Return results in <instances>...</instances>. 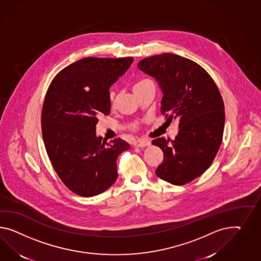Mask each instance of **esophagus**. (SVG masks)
<instances>
[{"label":"esophagus","instance_id":"1","mask_svg":"<svg viewBox=\"0 0 261 261\" xmlns=\"http://www.w3.org/2000/svg\"><path fill=\"white\" fill-rule=\"evenodd\" d=\"M151 144V141L148 140H139L136 142L135 146L136 147H145V146H149Z\"/></svg>","mask_w":261,"mask_h":261}]
</instances>
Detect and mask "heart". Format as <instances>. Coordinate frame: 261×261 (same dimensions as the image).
<instances>
[{
	"mask_svg": "<svg viewBox=\"0 0 261 261\" xmlns=\"http://www.w3.org/2000/svg\"><path fill=\"white\" fill-rule=\"evenodd\" d=\"M150 82H151V81L148 80V79H141L140 81H138V82L135 84L134 88H133L134 91H136V90L139 89V88H141L143 85H146L147 83H150ZM131 127H132L133 129H137V128L139 127V122H138V121H135V122H133V123L131 124Z\"/></svg>",
	"mask_w": 261,
	"mask_h": 261,
	"instance_id": "heart-1",
	"label": "heart"
}]
</instances>
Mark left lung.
<instances>
[{
  "instance_id": "obj_1",
  "label": "left lung",
  "mask_w": 261,
  "mask_h": 261,
  "mask_svg": "<svg viewBox=\"0 0 261 261\" xmlns=\"http://www.w3.org/2000/svg\"><path fill=\"white\" fill-rule=\"evenodd\" d=\"M138 68L160 85L162 115L179 120L174 141H152L163 152L155 175L174 185L189 184L210 167L222 141L225 112L219 88L199 64L172 53L145 58Z\"/></svg>"
}]
</instances>
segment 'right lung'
I'll list each match as a JSON object with an SVG mask.
<instances>
[{
  "mask_svg": "<svg viewBox=\"0 0 261 261\" xmlns=\"http://www.w3.org/2000/svg\"><path fill=\"white\" fill-rule=\"evenodd\" d=\"M134 59L85 58L60 71L46 92L42 110L44 146L64 185L81 197L103 193L117 177V159L130 149L96 136L99 117L110 114V86Z\"/></svg>",
  "mask_w": 261,
  "mask_h": 261,
  "instance_id": "1",
  "label": "right lung"
}]
</instances>
